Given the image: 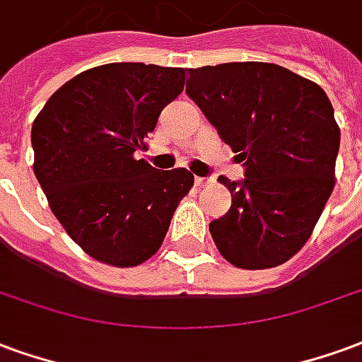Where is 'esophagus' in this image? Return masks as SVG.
I'll use <instances>...</instances> for the list:
<instances>
[{"instance_id": "1", "label": "esophagus", "mask_w": 362, "mask_h": 362, "mask_svg": "<svg viewBox=\"0 0 362 362\" xmlns=\"http://www.w3.org/2000/svg\"><path fill=\"white\" fill-rule=\"evenodd\" d=\"M194 183H197V187H206V185L210 183V179H208V177H197V179H194Z\"/></svg>"}]
</instances>
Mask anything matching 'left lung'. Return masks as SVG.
<instances>
[{
    "label": "left lung",
    "mask_w": 362,
    "mask_h": 362,
    "mask_svg": "<svg viewBox=\"0 0 362 362\" xmlns=\"http://www.w3.org/2000/svg\"><path fill=\"white\" fill-rule=\"evenodd\" d=\"M187 94L245 165L243 181L218 179L231 192L228 214L210 221L220 255L247 270L284 264L336 185L339 127L326 92L286 67L243 62L189 69Z\"/></svg>",
    "instance_id": "obj_1"
}]
</instances>
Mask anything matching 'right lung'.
I'll use <instances>...</instances> for the list:
<instances>
[{
	"label": "right lung",
	"instance_id": "1",
	"mask_svg": "<svg viewBox=\"0 0 362 362\" xmlns=\"http://www.w3.org/2000/svg\"><path fill=\"white\" fill-rule=\"evenodd\" d=\"M183 86L181 67L107 63L73 76L34 119V175L49 208L104 264L131 268L156 255L194 183L185 168L156 170L133 156Z\"/></svg>",
	"mask_w": 362,
	"mask_h": 362
}]
</instances>
